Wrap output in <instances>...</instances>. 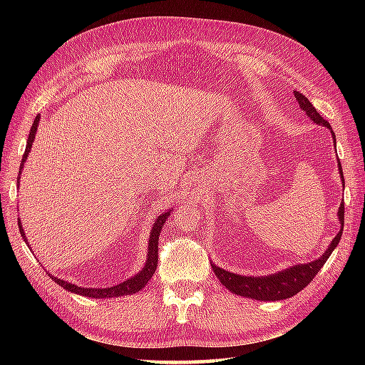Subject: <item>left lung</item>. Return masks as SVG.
<instances>
[{
	"label": "left lung",
	"instance_id": "1",
	"mask_svg": "<svg viewBox=\"0 0 365 365\" xmlns=\"http://www.w3.org/2000/svg\"><path fill=\"white\" fill-rule=\"evenodd\" d=\"M293 94H294V98L298 100L299 108L309 115V118H311L315 123H319V125H324V127L331 128L328 120H324L322 115L317 113L314 105L309 102L304 96L299 94L298 91H293ZM332 136H334V133H332ZM334 143H336V139H334ZM339 170H340V175H342V178H344L342 166H340V163H339ZM342 183L345 185V182H342ZM344 213H345V205L340 204L337 215H339V221L342 222V226H344ZM342 230H344V227L340 229L336 238L332 240V243L328 246L327 252H324L319 260H314L311 263H304V265H302V263L301 265H294L292 268L279 271V273H276L273 276H265V277L240 276L235 273H230V271L218 268L215 263H212V268L215 271L216 277L220 279V282L226 287V289H229L232 293L240 294V297L262 299V301H277V299L292 298L293 294H297L298 292L304 289L307 284L312 282V279L317 276V273H319L322 267L329 259L331 252L336 250V246L339 245V240H340V237H342Z\"/></svg>",
	"mask_w": 365,
	"mask_h": 365
}]
</instances>
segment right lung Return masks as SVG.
<instances>
[{
	"label": "right lung",
	"mask_w": 365,
	"mask_h": 365,
	"mask_svg": "<svg viewBox=\"0 0 365 365\" xmlns=\"http://www.w3.org/2000/svg\"><path fill=\"white\" fill-rule=\"evenodd\" d=\"M38 115L34 119L33 122V127H31L29 131V136H28V141H26V150L23 153V158H21V165L20 169L23 168L26 161L28 153L31 150V145H33L34 141V136H36V131H37V123H38ZM20 173V170H19ZM169 212L163 213L158 216V220L153 222V227L150 232V240H149V252H147V262H145V267L139 271V273L135 277H130L127 281H123L118 285H113V287H108V289H84V287H78L75 284H71L67 281H63V279H58L51 276V279L56 284H59L61 287H64L66 290L68 292H73V293H78L83 294V297H89V298H114V297H123V294H131V293H136L143 289V287L149 282V279L153 276L155 269H157L158 265V238H160V232L163 229V224L168 220ZM19 227H20V234L23 237V240L26 242L25 238V230L21 229L20 226V220H19ZM29 246V245H28Z\"/></svg>",
	"instance_id": "right-lung-1"
}]
</instances>
